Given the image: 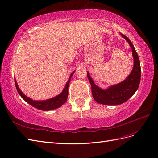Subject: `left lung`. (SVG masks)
<instances>
[{"label":"left lung","mask_w":158,"mask_h":158,"mask_svg":"<svg viewBox=\"0 0 158 158\" xmlns=\"http://www.w3.org/2000/svg\"><path fill=\"white\" fill-rule=\"evenodd\" d=\"M129 43L134 57V67L131 73L124 81L102 90L94 83L87 73V77L91 85V91L94 101L102 105H118L128 101L137 91L141 78V67L138 54L131 41L123 34H120Z\"/></svg>","instance_id":"8db88e82"}]
</instances>
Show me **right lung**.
<instances>
[{
  "label": "right lung",
  "mask_w": 158,
  "mask_h": 158,
  "mask_svg": "<svg viewBox=\"0 0 158 158\" xmlns=\"http://www.w3.org/2000/svg\"><path fill=\"white\" fill-rule=\"evenodd\" d=\"M74 72L75 71H73V73L71 74L69 79L68 80V81L67 82V83L65 85V87L64 90H63L61 93L59 95H57L53 98H52L50 99H48V100H46V101H33L32 99H31V98H28V97H26L23 93H22V91L19 88V87H18L16 79H15V85H16L18 93H19L20 95L22 97V98H23L25 101H26L27 102L29 103L30 105H31V106L35 107V108H36V109H38L39 110H51L56 109H57V108L60 107L62 105H64V103L66 102L67 97H68V87H69V81H70L71 76L73 75Z\"/></svg>",
  "instance_id": "1"
}]
</instances>
